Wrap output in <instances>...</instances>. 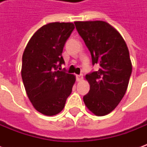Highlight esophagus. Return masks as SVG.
<instances>
[{"instance_id":"obj_1","label":"esophagus","mask_w":147,"mask_h":147,"mask_svg":"<svg viewBox=\"0 0 147 147\" xmlns=\"http://www.w3.org/2000/svg\"><path fill=\"white\" fill-rule=\"evenodd\" d=\"M82 80H83V75H78V76H76V80L78 82H80Z\"/></svg>"}]
</instances>
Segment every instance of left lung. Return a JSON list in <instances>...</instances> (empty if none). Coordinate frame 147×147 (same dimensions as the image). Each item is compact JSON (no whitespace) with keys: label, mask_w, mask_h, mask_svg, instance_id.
<instances>
[{"label":"left lung","mask_w":147,"mask_h":147,"mask_svg":"<svg viewBox=\"0 0 147 147\" xmlns=\"http://www.w3.org/2000/svg\"><path fill=\"white\" fill-rule=\"evenodd\" d=\"M76 30L90 52L98 71L86 75L89 93L83 102L91 113L105 116L117 107L126 93L132 71L129 51L123 37L107 22L76 21Z\"/></svg>","instance_id":"obj_1"}]
</instances>
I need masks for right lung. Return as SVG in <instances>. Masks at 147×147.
Wrapping results in <instances>:
<instances>
[{
    "mask_svg": "<svg viewBox=\"0 0 147 147\" xmlns=\"http://www.w3.org/2000/svg\"><path fill=\"white\" fill-rule=\"evenodd\" d=\"M72 23H50L39 28L24 49L21 76L34 108L45 116L63 110L76 76L59 71L64 64L62 52L74 30Z\"/></svg>",
    "mask_w": 147,
    "mask_h": 147,
    "instance_id": "1",
    "label": "right lung"
}]
</instances>
